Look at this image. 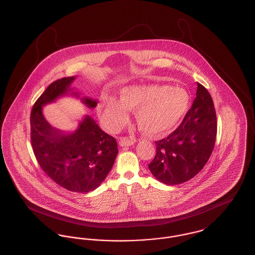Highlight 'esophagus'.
Listing matches in <instances>:
<instances>
[{
  "instance_id": "obj_1",
  "label": "esophagus",
  "mask_w": 255,
  "mask_h": 255,
  "mask_svg": "<svg viewBox=\"0 0 255 255\" xmlns=\"http://www.w3.org/2000/svg\"><path fill=\"white\" fill-rule=\"evenodd\" d=\"M135 142V140L133 138H129V137H122L120 140V146L124 147V146H131L133 145V143Z\"/></svg>"
}]
</instances>
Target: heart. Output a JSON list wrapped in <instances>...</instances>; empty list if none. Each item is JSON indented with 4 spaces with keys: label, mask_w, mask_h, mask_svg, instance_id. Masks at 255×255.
I'll return each instance as SVG.
<instances>
[{
    "label": "heart",
    "mask_w": 255,
    "mask_h": 255,
    "mask_svg": "<svg viewBox=\"0 0 255 255\" xmlns=\"http://www.w3.org/2000/svg\"><path fill=\"white\" fill-rule=\"evenodd\" d=\"M191 103L189 93L178 86L133 85L123 88L120 100L104 97L100 118L112 131L121 129L133 111L134 121L141 132L158 136L174 130L187 114Z\"/></svg>",
    "instance_id": "heart-1"
}]
</instances>
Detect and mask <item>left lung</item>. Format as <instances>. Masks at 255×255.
<instances>
[{"label": "left lung", "mask_w": 255, "mask_h": 255, "mask_svg": "<svg viewBox=\"0 0 255 255\" xmlns=\"http://www.w3.org/2000/svg\"><path fill=\"white\" fill-rule=\"evenodd\" d=\"M196 98L181 125L165 138L155 141L157 154L148 165L162 183L187 182L206 165L217 133V118L208 91L197 83Z\"/></svg>", "instance_id": "1"}]
</instances>
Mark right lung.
<instances>
[{
	"instance_id": "1",
	"label": "right lung",
	"mask_w": 255,
	"mask_h": 255,
	"mask_svg": "<svg viewBox=\"0 0 255 255\" xmlns=\"http://www.w3.org/2000/svg\"><path fill=\"white\" fill-rule=\"evenodd\" d=\"M75 76L64 77L47 88L33 105L30 115L31 144L41 168L53 182L78 193L97 189L106 179L119 153L116 139L103 132L90 116H85L73 132L52 127L43 115V107L73 92ZM90 109L97 101L82 97Z\"/></svg>"
}]
</instances>
